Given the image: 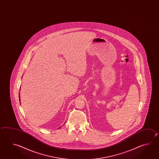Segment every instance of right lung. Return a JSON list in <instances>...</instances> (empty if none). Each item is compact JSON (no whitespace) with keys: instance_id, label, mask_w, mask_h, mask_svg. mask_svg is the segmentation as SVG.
Returning <instances> with one entry per match:
<instances>
[{"instance_id":"obj_1","label":"right lung","mask_w":159,"mask_h":159,"mask_svg":"<svg viewBox=\"0 0 159 159\" xmlns=\"http://www.w3.org/2000/svg\"><path fill=\"white\" fill-rule=\"evenodd\" d=\"M19 98H20V95H19Z\"/></svg>"}]
</instances>
